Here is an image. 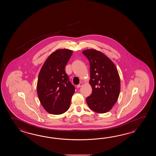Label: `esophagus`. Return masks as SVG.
I'll return each instance as SVG.
<instances>
[{
  "mask_svg": "<svg viewBox=\"0 0 156 156\" xmlns=\"http://www.w3.org/2000/svg\"><path fill=\"white\" fill-rule=\"evenodd\" d=\"M83 83H80L79 85H77V88H79V87H80L81 86H83Z\"/></svg>",
  "mask_w": 156,
  "mask_h": 156,
  "instance_id": "34e87169",
  "label": "esophagus"
}]
</instances>
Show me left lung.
<instances>
[{"label": "left lung", "mask_w": 156, "mask_h": 156, "mask_svg": "<svg viewBox=\"0 0 156 156\" xmlns=\"http://www.w3.org/2000/svg\"><path fill=\"white\" fill-rule=\"evenodd\" d=\"M89 61L90 84L92 93L86 99L90 109L98 113L109 112L119 95L120 81L113 62L104 53L94 49L83 51Z\"/></svg>", "instance_id": "8db88e82"}]
</instances>
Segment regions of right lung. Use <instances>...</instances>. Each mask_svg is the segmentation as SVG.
Instances as JSON below:
<instances>
[{
    "mask_svg": "<svg viewBox=\"0 0 156 156\" xmlns=\"http://www.w3.org/2000/svg\"><path fill=\"white\" fill-rule=\"evenodd\" d=\"M73 51L57 50L50 55L40 70L37 94L48 113L59 115L69 109L75 87L69 81L65 68Z\"/></svg>",
    "mask_w": 156,
    "mask_h": 156,
    "instance_id": "add662e5",
    "label": "right lung"
}]
</instances>
